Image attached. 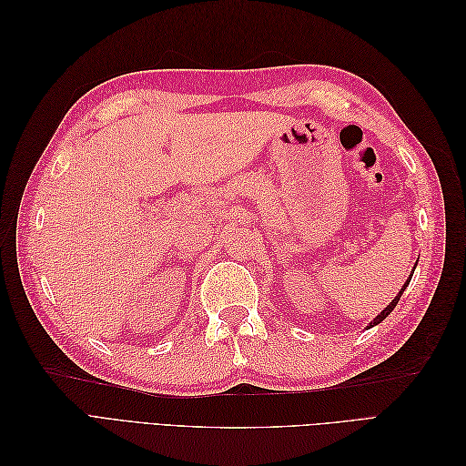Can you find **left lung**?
<instances>
[{"label": "left lung", "mask_w": 466, "mask_h": 466, "mask_svg": "<svg viewBox=\"0 0 466 466\" xmlns=\"http://www.w3.org/2000/svg\"><path fill=\"white\" fill-rule=\"evenodd\" d=\"M414 268H416V266H414ZM412 274H414V270H412ZM412 274H410V278H408V279H406V284L402 286V289L399 291V295H397V298H394V299H392V301H390V303H389V305L385 307V311H380V313H379V315H377V317H375V319H373V320L370 322V327H375V324H379L380 320H385V319H387V317H389V315L392 313V309H394V307H397V303H399V301H400V298H402V291H404V289L408 288V284H410V279H412Z\"/></svg>", "instance_id": "left-lung-1"}]
</instances>
